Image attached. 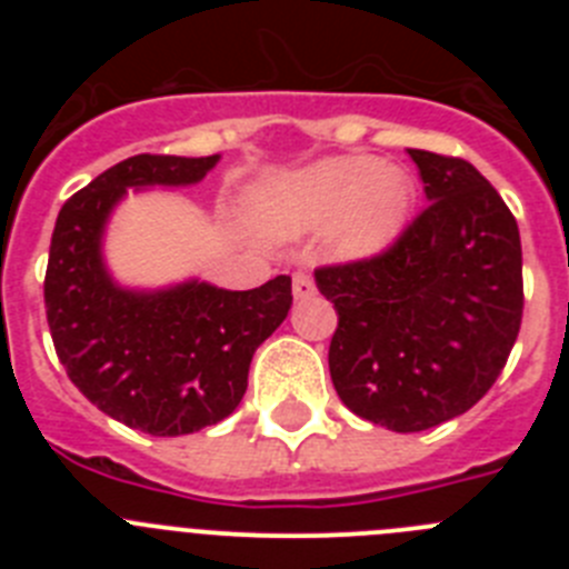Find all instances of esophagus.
Returning a JSON list of instances; mask_svg holds the SVG:
<instances>
[{
	"mask_svg": "<svg viewBox=\"0 0 569 569\" xmlns=\"http://www.w3.org/2000/svg\"><path fill=\"white\" fill-rule=\"evenodd\" d=\"M293 296L296 299H310V296H316V281L308 270H296L293 273Z\"/></svg>",
	"mask_w": 569,
	"mask_h": 569,
	"instance_id": "34e87169",
	"label": "esophagus"
}]
</instances>
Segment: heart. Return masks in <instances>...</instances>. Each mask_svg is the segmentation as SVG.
Segmentation results:
<instances>
[{"label":"heart","instance_id":"obj_1","mask_svg":"<svg viewBox=\"0 0 569 569\" xmlns=\"http://www.w3.org/2000/svg\"><path fill=\"white\" fill-rule=\"evenodd\" d=\"M416 199L401 168L373 156H336L256 190L253 213L276 236H299L340 219L333 244L347 259H367L399 239Z\"/></svg>","mask_w":569,"mask_h":569}]
</instances>
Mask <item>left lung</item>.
<instances>
[{"mask_svg": "<svg viewBox=\"0 0 569 569\" xmlns=\"http://www.w3.org/2000/svg\"><path fill=\"white\" fill-rule=\"evenodd\" d=\"M427 208L387 250L316 268L333 301L330 379L356 416L419 433L496 385L521 328L519 224L459 156L407 150Z\"/></svg>", "mask_w": 569, "mask_h": 569, "instance_id": "1", "label": "left lung"}]
</instances>
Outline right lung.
<instances>
[{
  "instance_id": "add662e5",
  "label": "right lung",
  "mask_w": 569,
  "mask_h": 569,
  "mask_svg": "<svg viewBox=\"0 0 569 569\" xmlns=\"http://www.w3.org/2000/svg\"><path fill=\"white\" fill-rule=\"evenodd\" d=\"M216 162L219 156H130L70 196L50 236L44 310L64 373L90 405L150 436L228 419L248 390L256 347L293 305L290 276L253 290L184 281L136 293L104 270L102 230L128 188L193 184Z\"/></svg>"
}]
</instances>
